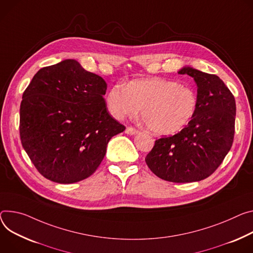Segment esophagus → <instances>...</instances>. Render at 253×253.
Wrapping results in <instances>:
<instances>
[{
	"label": "esophagus",
	"instance_id": "obj_1",
	"mask_svg": "<svg viewBox=\"0 0 253 253\" xmlns=\"http://www.w3.org/2000/svg\"><path fill=\"white\" fill-rule=\"evenodd\" d=\"M125 132H126L127 134H129V135H134V134H136L137 132H138V130L135 129L134 127H127L126 130H125Z\"/></svg>",
	"mask_w": 253,
	"mask_h": 253
}]
</instances>
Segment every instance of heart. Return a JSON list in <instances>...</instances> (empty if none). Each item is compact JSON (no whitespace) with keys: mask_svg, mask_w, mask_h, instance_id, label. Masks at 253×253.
I'll use <instances>...</instances> for the list:
<instances>
[{"mask_svg":"<svg viewBox=\"0 0 253 253\" xmlns=\"http://www.w3.org/2000/svg\"><path fill=\"white\" fill-rule=\"evenodd\" d=\"M107 106L115 118L138 114L155 134H172L186 126L197 107L195 91L178 82L167 79L137 80L127 86L114 84L107 95Z\"/></svg>","mask_w":253,"mask_h":253,"instance_id":"b5f03b06","label":"heart"}]
</instances>
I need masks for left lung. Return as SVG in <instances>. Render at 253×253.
I'll return each instance as SVG.
<instances>
[{
  "label": "left lung",
  "instance_id": "obj_1",
  "mask_svg": "<svg viewBox=\"0 0 253 253\" xmlns=\"http://www.w3.org/2000/svg\"><path fill=\"white\" fill-rule=\"evenodd\" d=\"M178 74L194 78L197 84L195 114L178 133L156 139L145 162L160 178L192 182L210 176L230 150L236 104L233 94L219 77L192 67H183Z\"/></svg>",
  "mask_w": 253,
  "mask_h": 253
}]
</instances>
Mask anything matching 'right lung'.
I'll use <instances>...</instances> for the list:
<instances>
[{"instance_id":"obj_1","label":"right lung","mask_w":253,"mask_h":253,"mask_svg":"<svg viewBox=\"0 0 253 253\" xmlns=\"http://www.w3.org/2000/svg\"><path fill=\"white\" fill-rule=\"evenodd\" d=\"M106 82L74 59L45 66L23 93L20 138L45 178L73 183L93 174L113 136L125 130L108 112Z\"/></svg>"}]
</instances>
